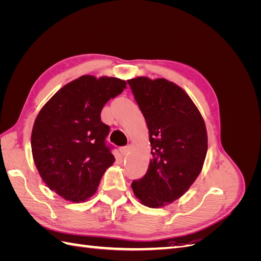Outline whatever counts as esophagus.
I'll return each instance as SVG.
<instances>
[{"label":"esophagus","instance_id":"34e87169","mask_svg":"<svg viewBox=\"0 0 261 261\" xmlns=\"http://www.w3.org/2000/svg\"><path fill=\"white\" fill-rule=\"evenodd\" d=\"M120 152L123 156H125L126 154H127L129 152V147H122L120 148Z\"/></svg>","mask_w":261,"mask_h":261}]
</instances>
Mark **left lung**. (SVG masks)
<instances>
[{
  "mask_svg": "<svg viewBox=\"0 0 261 261\" xmlns=\"http://www.w3.org/2000/svg\"><path fill=\"white\" fill-rule=\"evenodd\" d=\"M149 130L152 158L132 188L139 201L160 208L177 200L198 177L208 150L206 124L191 97L164 78L127 81Z\"/></svg>",
  "mask_w": 261,
  "mask_h": 261,
  "instance_id": "left-lung-1",
  "label": "left lung"
}]
</instances>
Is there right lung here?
Here are the masks:
<instances>
[{
  "label": "right lung",
  "instance_id": "1",
  "mask_svg": "<svg viewBox=\"0 0 261 261\" xmlns=\"http://www.w3.org/2000/svg\"><path fill=\"white\" fill-rule=\"evenodd\" d=\"M125 88L120 78L84 75L63 86L38 113L31 133L36 168L46 186L65 200H88L114 163L101 110Z\"/></svg>",
  "mask_w": 261,
  "mask_h": 261
}]
</instances>
